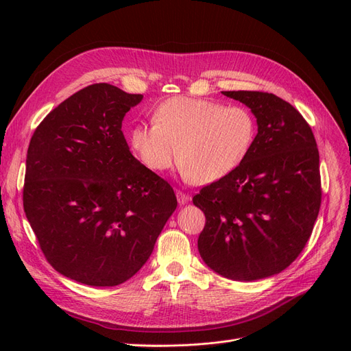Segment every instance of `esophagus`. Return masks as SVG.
<instances>
[{
  "instance_id": "esophagus-1",
  "label": "esophagus",
  "mask_w": 351,
  "mask_h": 351,
  "mask_svg": "<svg viewBox=\"0 0 351 351\" xmlns=\"http://www.w3.org/2000/svg\"><path fill=\"white\" fill-rule=\"evenodd\" d=\"M176 195H177V200H178L180 205H186L190 202V196L186 195L184 192H182V190H177Z\"/></svg>"
}]
</instances>
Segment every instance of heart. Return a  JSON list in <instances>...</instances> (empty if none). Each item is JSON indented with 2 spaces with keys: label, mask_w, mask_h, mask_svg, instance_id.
<instances>
[{
  "label": "heart",
  "mask_w": 351,
  "mask_h": 351,
  "mask_svg": "<svg viewBox=\"0 0 351 351\" xmlns=\"http://www.w3.org/2000/svg\"><path fill=\"white\" fill-rule=\"evenodd\" d=\"M256 137L249 108L190 97H173L155 111V121L136 124L130 147L151 171L171 167L180 154L183 176L200 184L224 178L247 158Z\"/></svg>",
  "instance_id": "obj_1"
}]
</instances>
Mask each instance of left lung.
<instances>
[{
    "mask_svg": "<svg viewBox=\"0 0 351 351\" xmlns=\"http://www.w3.org/2000/svg\"><path fill=\"white\" fill-rule=\"evenodd\" d=\"M256 117L247 158L193 197L206 224L197 240L208 267L234 281L280 274L309 240L321 208L319 152L312 129L274 93L222 92Z\"/></svg>",
    "mask_w": 351,
    "mask_h": 351,
    "instance_id": "obj_1",
    "label": "left lung"
}]
</instances>
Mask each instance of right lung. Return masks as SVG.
Instances as JSON below:
<instances>
[{"label": "right lung", "instance_id": "right-lung-1", "mask_svg": "<svg viewBox=\"0 0 351 351\" xmlns=\"http://www.w3.org/2000/svg\"><path fill=\"white\" fill-rule=\"evenodd\" d=\"M142 99L90 84L30 139L23 208L47 261L70 280L114 287L132 278L177 208L173 187L137 161L121 132Z\"/></svg>", "mask_w": 351, "mask_h": 351}]
</instances>
